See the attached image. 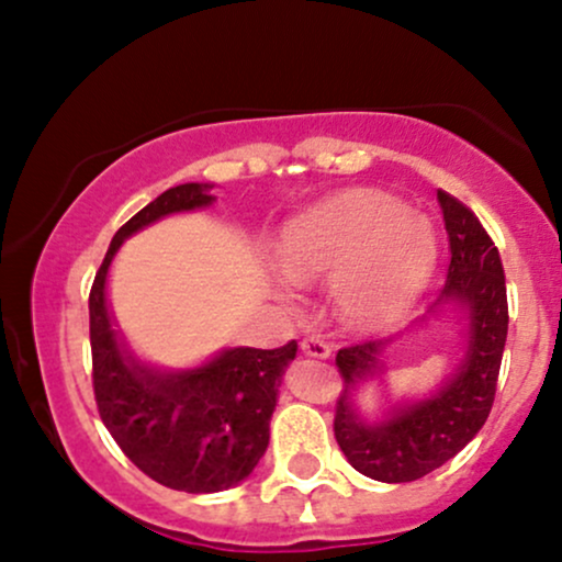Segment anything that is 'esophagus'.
I'll list each match as a JSON object with an SVG mask.
<instances>
[{
	"label": "esophagus",
	"mask_w": 562,
	"mask_h": 562,
	"mask_svg": "<svg viewBox=\"0 0 562 562\" xmlns=\"http://www.w3.org/2000/svg\"><path fill=\"white\" fill-rule=\"evenodd\" d=\"M301 350L305 355H311V358H329L331 347L326 345L322 337H303L301 339Z\"/></svg>",
	"instance_id": "obj_1"
}]
</instances>
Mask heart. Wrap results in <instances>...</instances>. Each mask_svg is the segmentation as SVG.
Masks as SVG:
<instances>
[{
    "label": "heart",
    "instance_id": "heart-1",
    "mask_svg": "<svg viewBox=\"0 0 562 562\" xmlns=\"http://www.w3.org/2000/svg\"><path fill=\"white\" fill-rule=\"evenodd\" d=\"M280 259L293 280L331 274V301L345 322L381 326L420 295L436 267L438 238L420 212L358 189L295 217L282 233Z\"/></svg>",
    "mask_w": 562,
    "mask_h": 562
}]
</instances>
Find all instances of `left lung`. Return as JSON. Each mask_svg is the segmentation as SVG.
<instances>
[{
  "label": "left lung",
  "mask_w": 562,
  "mask_h": 562,
  "mask_svg": "<svg viewBox=\"0 0 562 562\" xmlns=\"http://www.w3.org/2000/svg\"><path fill=\"white\" fill-rule=\"evenodd\" d=\"M449 233V274L438 303L457 301L470 311V347L459 373L428 400L394 409L381 423L358 415L352 392L368 375L381 373V352L389 339L342 347L337 368L342 394L334 404V438L350 464L381 482L420 480L457 457L485 425L495 402L503 347L508 334L506 274L493 238L470 207L438 191Z\"/></svg>",
  "instance_id": "1"
}]
</instances>
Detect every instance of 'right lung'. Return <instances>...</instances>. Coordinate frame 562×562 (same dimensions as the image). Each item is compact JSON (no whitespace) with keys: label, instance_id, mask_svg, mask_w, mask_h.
<instances>
[{"label":"right lung","instance_id":"1","mask_svg":"<svg viewBox=\"0 0 562 562\" xmlns=\"http://www.w3.org/2000/svg\"><path fill=\"white\" fill-rule=\"evenodd\" d=\"M207 183L173 187L126 220L90 288L92 392L101 420L132 464L170 490L217 493L251 474L269 443V420L293 342L277 350L233 347L207 366L158 373L116 342L105 308V274L124 238L170 212L207 207Z\"/></svg>","mask_w":562,"mask_h":562}]
</instances>
